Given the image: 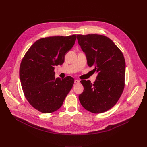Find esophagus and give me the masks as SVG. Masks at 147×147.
<instances>
[{
  "instance_id": "obj_1",
  "label": "esophagus",
  "mask_w": 147,
  "mask_h": 147,
  "mask_svg": "<svg viewBox=\"0 0 147 147\" xmlns=\"http://www.w3.org/2000/svg\"><path fill=\"white\" fill-rule=\"evenodd\" d=\"M74 83L75 84H79L80 83V81L78 80H74Z\"/></svg>"
}]
</instances>
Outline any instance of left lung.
<instances>
[{
	"mask_svg": "<svg viewBox=\"0 0 147 147\" xmlns=\"http://www.w3.org/2000/svg\"><path fill=\"white\" fill-rule=\"evenodd\" d=\"M79 45L85 53L87 64L98 73L94 84L81 80L84 91L79 96L81 105L94 113L112 108L124 88L125 63L121 51L109 38L101 35H77Z\"/></svg>",
	"mask_w": 147,
	"mask_h": 147,
	"instance_id": "left-lung-1",
	"label": "left lung"
}]
</instances>
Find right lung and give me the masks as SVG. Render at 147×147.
Wrapping results in <instances>:
<instances>
[{
    "instance_id": "obj_1",
    "label": "right lung",
    "mask_w": 147,
    "mask_h": 147,
    "mask_svg": "<svg viewBox=\"0 0 147 147\" xmlns=\"http://www.w3.org/2000/svg\"><path fill=\"white\" fill-rule=\"evenodd\" d=\"M76 38L73 35L39 39L21 62L19 74L24 94L31 105L40 112L49 113L59 109L73 87V77H55L54 66L63 63Z\"/></svg>"
}]
</instances>
